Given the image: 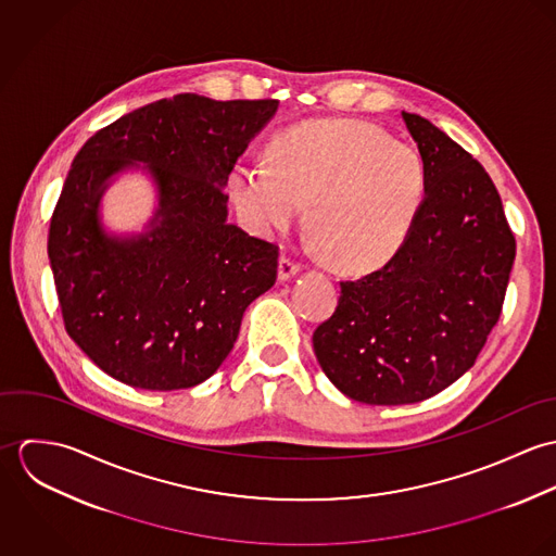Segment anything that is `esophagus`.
Segmentation results:
<instances>
[{
  "mask_svg": "<svg viewBox=\"0 0 556 556\" xmlns=\"http://www.w3.org/2000/svg\"><path fill=\"white\" fill-rule=\"evenodd\" d=\"M298 271H300V265L295 261H291L289 256H280V263H278V280L280 282L291 280L293 276H298Z\"/></svg>",
  "mask_w": 556,
  "mask_h": 556,
  "instance_id": "esophagus-1",
  "label": "esophagus"
}]
</instances>
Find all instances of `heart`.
Here are the masks:
<instances>
[{
    "instance_id": "obj_1",
    "label": "heart",
    "mask_w": 556,
    "mask_h": 556,
    "mask_svg": "<svg viewBox=\"0 0 556 556\" xmlns=\"http://www.w3.org/2000/svg\"><path fill=\"white\" fill-rule=\"evenodd\" d=\"M231 199L261 233L293 227L311 205V227L336 267L368 274L388 265L410 236L428 190L419 152L364 122H311L280 135L269 166L239 162Z\"/></svg>"
}]
</instances>
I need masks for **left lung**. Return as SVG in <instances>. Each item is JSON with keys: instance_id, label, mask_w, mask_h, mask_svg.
<instances>
[{"instance_id": "8db88e82", "label": "left lung", "mask_w": 556, "mask_h": 556, "mask_svg": "<svg viewBox=\"0 0 556 556\" xmlns=\"http://www.w3.org/2000/svg\"><path fill=\"white\" fill-rule=\"evenodd\" d=\"M428 190L396 256L340 282L338 308L313 333L327 379L351 400L413 404L458 381L496 325L516 239L501 197L471 154L402 111Z\"/></svg>"}]
</instances>
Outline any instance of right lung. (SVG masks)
<instances>
[{"mask_svg": "<svg viewBox=\"0 0 556 556\" xmlns=\"http://www.w3.org/2000/svg\"><path fill=\"white\" fill-rule=\"evenodd\" d=\"M278 100L179 93L96 132L71 166L51 218L49 261L68 336L109 377L139 390H188L231 353L245 308L276 282L278 245L231 225L225 186ZM143 172L157 207L115 235L101 197Z\"/></svg>", "mask_w": 556, "mask_h": 556, "instance_id": "add662e5", "label": "right lung"}]
</instances>
